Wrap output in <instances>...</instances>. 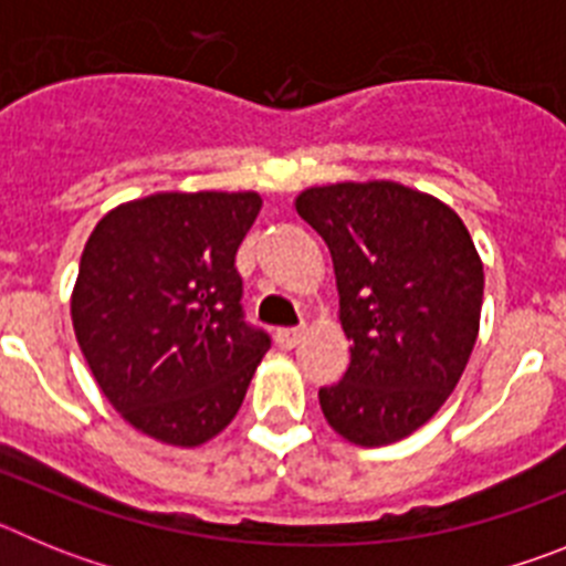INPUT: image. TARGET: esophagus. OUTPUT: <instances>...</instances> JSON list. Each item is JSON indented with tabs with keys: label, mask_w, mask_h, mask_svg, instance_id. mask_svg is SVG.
Masks as SVG:
<instances>
[{
	"label": "esophagus",
	"mask_w": 566,
	"mask_h": 566,
	"mask_svg": "<svg viewBox=\"0 0 566 566\" xmlns=\"http://www.w3.org/2000/svg\"><path fill=\"white\" fill-rule=\"evenodd\" d=\"M300 337H303V328H277V334H274L280 348H294L300 343Z\"/></svg>",
	"instance_id": "1"
}]
</instances>
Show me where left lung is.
<instances>
[{
	"label": "left lung",
	"mask_w": 566,
	"mask_h": 566,
	"mask_svg": "<svg viewBox=\"0 0 566 566\" xmlns=\"http://www.w3.org/2000/svg\"><path fill=\"white\" fill-rule=\"evenodd\" d=\"M294 207L332 252L352 339L348 371L319 388V408L348 442H397L442 408L473 352L476 247L451 207L402 184L312 187Z\"/></svg>",
	"instance_id": "1"
}]
</instances>
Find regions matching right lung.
I'll use <instances>...</instances> for the list:
<instances>
[{"label": "right lung", "instance_id": "1", "mask_svg": "<svg viewBox=\"0 0 566 566\" xmlns=\"http://www.w3.org/2000/svg\"><path fill=\"white\" fill-rule=\"evenodd\" d=\"M254 192H161L104 214L73 289V328L133 428L192 448L221 433L272 337L247 323L240 240Z\"/></svg>", "mask_w": 566, "mask_h": 566}]
</instances>
